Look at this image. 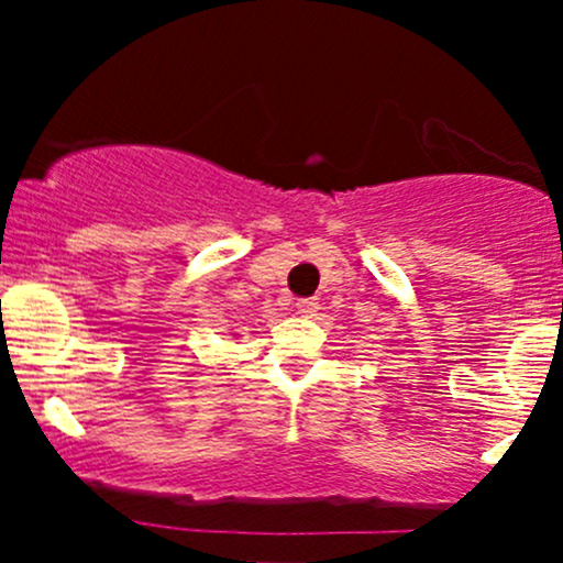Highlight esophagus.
<instances>
[{
    "label": "esophagus",
    "mask_w": 563,
    "mask_h": 563,
    "mask_svg": "<svg viewBox=\"0 0 563 563\" xmlns=\"http://www.w3.org/2000/svg\"><path fill=\"white\" fill-rule=\"evenodd\" d=\"M320 301L318 299H296V312L303 314V318H312L318 312Z\"/></svg>",
    "instance_id": "obj_1"
}]
</instances>
